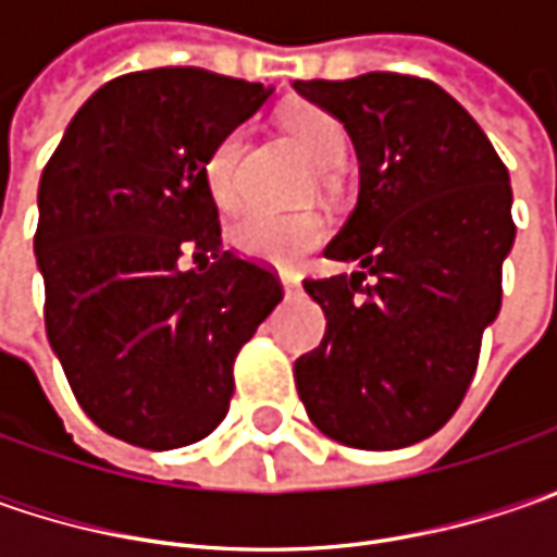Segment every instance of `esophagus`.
I'll list each match as a JSON object with an SVG mask.
<instances>
[{
    "label": "esophagus",
    "instance_id": "34e87169",
    "mask_svg": "<svg viewBox=\"0 0 557 557\" xmlns=\"http://www.w3.org/2000/svg\"><path fill=\"white\" fill-rule=\"evenodd\" d=\"M278 278H282V288H285V294H294V290L300 288V282H297V278H294V275H278Z\"/></svg>",
    "mask_w": 557,
    "mask_h": 557
}]
</instances>
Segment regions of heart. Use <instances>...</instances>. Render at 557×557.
<instances>
[{
  "label": "heart",
  "mask_w": 557,
  "mask_h": 557,
  "mask_svg": "<svg viewBox=\"0 0 557 557\" xmlns=\"http://www.w3.org/2000/svg\"><path fill=\"white\" fill-rule=\"evenodd\" d=\"M285 129L297 141V148L307 154V161L319 170H332L347 151L344 126L315 104H297L285 114ZM245 148V133L232 129L216 141L203 161V180L213 195V201L232 207L238 201L235 188V163ZM228 242L238 253L250 260H260L269 267H297L310 250L325 242V220L315 213H272V210H247L232 228Z\"/></svg>",
  "instance_id": "b5f03b06"
}]
</instances>
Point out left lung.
<instances>
[{
  "instance_id": "left-lung-1",
  "label": "left lung",
  "mask_w": 557,
  "mask_h": 557,
  "mask_svg": "<svg viewBox=\"0 0 557 557\" xmlns=\"http://www.w3.org/2000/svg\"><path fill=\"white\" fill-rule=\"evenodd\" d=\"M294 89L354 141L359 198L325 257L362 269L304 282L329 325L294 362L297 394L325 437L399 449L459 409L483 329L499 315L515 245L508 170L431 79L362 74Z\"/></svg>"
}]
</instances>
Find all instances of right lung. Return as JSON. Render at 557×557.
I'll return each instance as SVG.
<instances>
[{
  "mask_svg": "<svg viewBox=\"0 0 557 557\" xmlns=\"http://www.w3.org/2000/svg\"><path fill=\"white\" fill-rule=\"evenodd\" d=\"M272 86L203 67L104 83L39 180L33 238L46 334L76 403L145 449L203 440L228 412L235 356L282 300L269 269L220 247L203 161ZM185 252L201 262L183 270Z\"/></svg>",
  "mask_w": 557,
  "mask_h": 557,
  "instance_id": "1",
  "label": "right lung"
}]
</instances>
